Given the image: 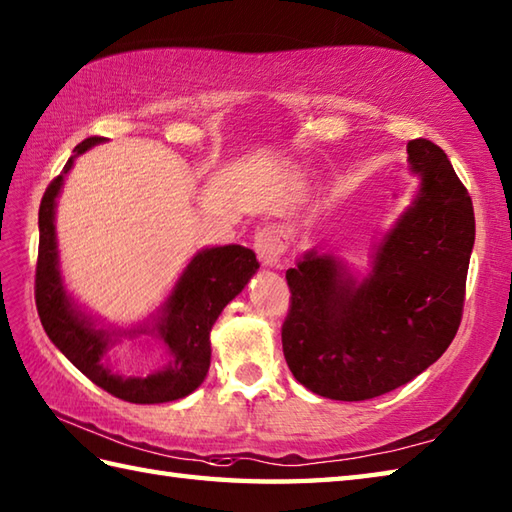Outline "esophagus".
<instances>
[{
  "label": "esophagus",
  "mask_w": 512,
  "mask_h": 512,
  "mask_svg": "<svg viewBox=\"0 0 512 512\" xmlns=\"http://www.w3.org/2000/svg\"><path fill=\"white\" fill-rule=\"evenodd\" d=\"M255 253L259 262L270 268L281 266V257H284L288 248V235L284 228L279 226H264L255 233Z\"/></svg>",
  "instance_id": "obj_1"
}]
</instances>
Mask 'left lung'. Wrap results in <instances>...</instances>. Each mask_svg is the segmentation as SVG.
<instances>
[{
	"label": "left lung",
	"mask_w": 512,
	"mask_h": 512,
	"mask_svg": "<svg viewBox=\"0 0 512 512\" xmlns=\"http://www.w3.org/2000/svg\"><path fill=\"white\" fill-rule=\"evenodd\" d=\"M420 191L354 277L317 250L286 270L284 356L303 387L332 400H369L409 383L447 352L460 328L475 242L471 195L447 154L409 140Z\"/></svg>",
	"instance_id": "obj_1"
}]
</instances>
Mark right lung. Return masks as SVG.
I'll return each mask as SVG.
<instances>
[{"instance_id": "right-lung-1", "label": "right lung", "mask_w": 512, "mask_h": 512, "mask_svg": "<svg viewBox=\"0 0 512 512\" xmlns=\"http://www.w3.org/2000/svg\"><path fill=\"white\" fill-rule=\"evenodd\" d=\"M99 143H103V138L92 136L76 145L74 156L65 162L63 171L48 184L41 198L39 257L35 273L39 319L61 354L107 394L136 402V405L178 400L198 389L206 378L211 365L209 336L213 323L226 308V303L233 301L244 290L248 279L257 273V257L250 248L237 244L204 248L198 255H193L151 328L167 345L171 354L169 365L145 378L114 374L103 363V358L116 343V336L140 334L149 328L129 332L96 328L94 319L76 306L63 288L57 233H54V209H57V195L61 193L65 173L72 169L76 156Z\"/></svg>"}]
</instances>
